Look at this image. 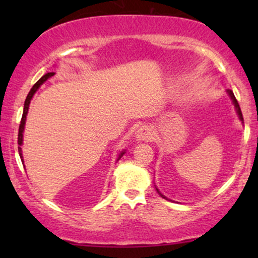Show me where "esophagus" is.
Listing matches in <instances>:
<instances>
[{"label":"esophagus","mask_w":258,"mask_h":258,"mask_svg":"<svg viewBox=\"0 0 258 258\" xmlns=\"http://www.w3.org/2000/svg\"><path fill=\"white\" fill-rule=\"evenodd\" d=\"M136 138H137L138 141H152L154 138L153 128L148 125L139 127L137 133H136Z\"/></svg>","instance_id":"obj_1"}]
</instances>
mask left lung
I'll return each instance as SVG.
<instances>
[{"label": "left lung", "instance_id": "8db88e82", "mask_svg": "<svg viewBox=\"0 0 258 258\" xmlns=\"http://www.w3.org/2000/svg\"><path fill=\"white\" fill-rule=\"evenodd\" d=\"M228 93H229V96H230V98H232V100H233V103H234V105H235V108H236V112H238V115H239V119H240L241 121H244V119H242V114H241V110H240V106H239V103H238V100H236V98H235V96H234V93L230 90H228ZM156 190H158V189H156ZM158 193L161 195L162 198H165L164 195H162L161 193H160V191L158 190ZM165 199H166V198H165Z\"/></svg>", "mask_w": 258, "mask_h": 258}]
</instances>
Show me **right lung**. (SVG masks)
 I'll return each instance as SVG.
<instances>
[{
  "instance_id": "obj_1",
  "label": "right lung",
  "mask_w": 258,
  "mask_h": 258,
  "mask_svg": "<svg viewBox=\"0 0 258 258\" xmlns=\"http://www.w3.org/2000/svg\"><path fill=\"white\" fill-rule=\"evenodd\" d=\"M54 75V73H47L46 75H43L42 78H41L35 84L34 86H32V88L30 90V92H29L28 97H26L25 99V103H24V111H23V116H22V120H20V125H19V133H18V144L19 146H22L23 143V131H24V126H25V120H26V114H28V110H29V104H30V100L32 98V96L35 94V92H36L38 90V87H40L41 85L43 84L44 81H46L47 79L52 78V76ZM18 152H19V155H20V159H22V162H23V156H22V148L18 147ZM125 152L121 153L120 158L122 156V154ZM119 158V159H120Z\"/></svg>"
}]
</instances>
